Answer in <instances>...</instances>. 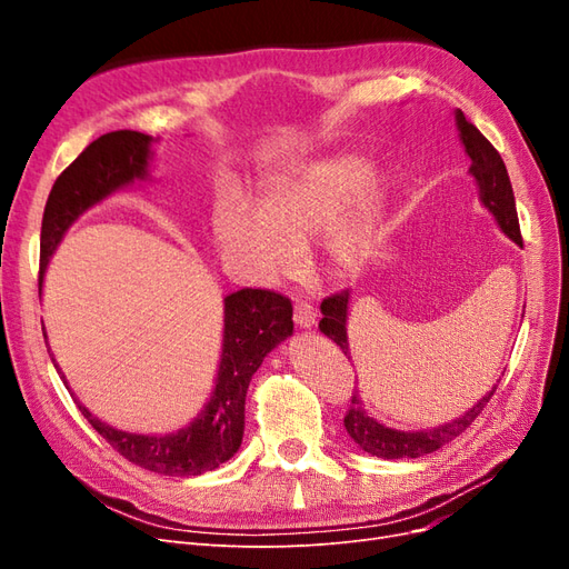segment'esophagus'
I'll return each instance as SVG.
<instances>
[{"label": "esophagus", "mask_w": 569, "mask_h": 569, "mask_svg": "<svg viewBox=\"0 0 569 569\" xmlns=\"http://www.w3.org/2000/svg\"><path fill=\"white\" fill-rule=\"evenodd\" d=\"M295 322H297V327H301V330H311V327L316 325L313 306L306 303V301H299L295 306Z\"/></svg>", "instance_id": "1"}]
</instances>
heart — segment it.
Listing matches in <instances>:
<instances>
[{"instance_id": "1", "label": "heart", "mask_w": 569, "mask_h": 569, "mask_svg": "<svg viewBox=\"0 0 569 569\" xmlns=\"http://www.w3.org/2000/svg\"><path fill=\"white\" fill-rule=\"evenodd\" d=\"M368 182L370 166L353 153L287 166L263 180L258 206L239 194L218 199L213 209L218 251L251 282H280L297 270L299 251L347 211ZM377 226L380 206L372 197H360L325 234V270L332 278H349L363 268Z\"/></svg>"}]
</instances>
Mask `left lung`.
Here are the masks:
<instances>
[{
	"mask_svg": "<svg viewBox=\"0 0 569 569\" xmlns=\"http://www.w3.org/2000/svg\"><path fill=\"white\" fill-rule=\"evenodd\" d=\"M456 128H458L460 142L465 147V153L470 157V176L475 178V182L479 187L481 206L491 211L501 232L508 239H512L515 244L522 247L518 209H515L512 184H510L501 153H498L487 137L481 134L470 123V120L462 116L460 109H456ZM349 299H351L349 289L339 291V295H335V297H327L320 303L322 320L318 327H320V332L325 337H330L343 351V356H349V360H351L349 335H347ZM493 391H496V385L491 391L481 396V399L470 410H465L460 418L437 425V427H429V429H418V432H403V429H393V427L377 422L375 418H370V412L366 410V403L358 399V393H353L347 418H343V427H347L349 437L360 446V449L370 456L385 458V460L420 458L427 453H435L437 449H441L443 443H449L458 435H462L465 429L475 422L479 412L485 410Z\"/></svg>",
	"mask_w": 569,
	"mask_h": 569,
	"instance_id": "1",
	"label": "left lung"
}]
</instances>
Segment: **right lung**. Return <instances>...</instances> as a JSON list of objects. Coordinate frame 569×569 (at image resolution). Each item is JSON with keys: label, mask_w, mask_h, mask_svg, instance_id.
I'll return each mask as SVG.
<instances>
[{"label": "right lung", "mask_w": 569, "mask_h": 569, "mask_svg": "<svg viewBox=\"0 0 569 569\" xmlns=\"http://www.w3.org/2000/svg\"><path fill=\"white\" fill-rule=\"evenodd\" d=\"M151 134L137 130H116L97 137L80 157L68 166L51 187L40 237V280L51 253L61 244L68 228L92 206L118 189L149 180L153 157ZM222 347L211 399L199 416L168 435H134L116 429L94 418L76 396L80 412L113 449L149 472L166 477H192L216 470L230 460L244 437V401L253 372L263 358L295 332L291 301L270 289H239L222 299ZM44 332V325H42ZM47 339V332H44ZM49 347V343H47ZM49 351V349H47ZM51 363L68 389L66 375Z\"/></svg>", "instance_id": "add662e5"}]
</instances>
